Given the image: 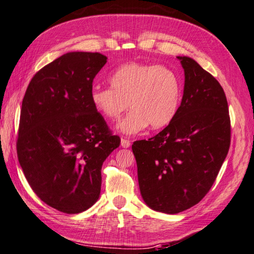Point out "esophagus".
Returning <instances> with one entry per match:
<instances>
[{"label":"esophagus","mask_w":254,"mask_h":254,"mask_svg":"<svg viewBox=\"0 0 254 254\" xmlns=\"http://www.w3.org/2000/svg\"><path fill=\"white\" fill-rule=\"evenodd\" d=\"M121 143H122V147H124V148H128V147H130V145H131L130 140L126 139V138H122Z\"/></svg>","instance_id":"esophagus-1"}]
</instances>
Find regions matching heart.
Segmentation results:
<instances>
[{
    "label": "heart",
    "mask_w": 254,
    "mask_h": 254,
    "mask_svg": "<svg viewBox=\"0 0 254 254\" xmlns=\"http://www.w3.org/2000/svg\"><path fill=\"white\" fill-rule=\"evenodd\" d=\"M111 87L94 85L89 98L103 117L115 121L129 107L132 109L118 124L127 135L168 126L174 121L181 102V83L168 66L129 62L109 76Z\"/></svg>",
    "instance_id": "heart-1"
}]
</instances>
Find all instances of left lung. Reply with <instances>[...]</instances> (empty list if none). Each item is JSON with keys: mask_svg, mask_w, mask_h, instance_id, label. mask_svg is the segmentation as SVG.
I'll list each match as a JSON object with an SVG mask.
<instances>
[{"mask_svg": "<svg viewBox=\"0 0 254 254\" xmlns=\"http://www.w3.org/2000/svg\"><path fill=\"white\" fill-rule=\"evenodd\" d=\"M185 70L183 100L168 126L132 145L140 193L148 207L175 214L201 201L228 155L231 124L224 90L194 60Z\"/></svg>", "mask_w": 254, "mask_h": 254, "instance_id": "1", "label": "left lung"}]
</instances>
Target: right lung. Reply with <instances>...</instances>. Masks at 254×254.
I'll use <instances>...</instances> for the list:
<instances>
[{
  "label": "right lung",
  "instance_id": "right-lung-1",
  "mask_svg": "<svg viewBox=\"0 0 254 254\" xmlns=\"http://www.w3.org/2000/svg\"><path fill=\"white\" fill-rule=\"evenodd\" d=\"M106 62L100 53H67L38 70L24 95L18 161L37 197L61 212L97 201L103 162L121 143L89 98Z\"/></svg>",
  "mask_w": 254,
  "mask_h": 254
}]
</instances>
